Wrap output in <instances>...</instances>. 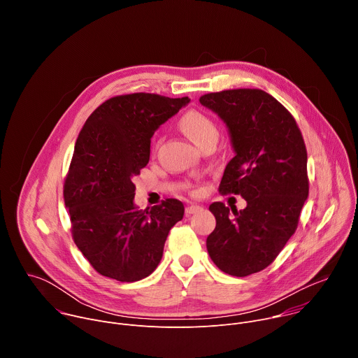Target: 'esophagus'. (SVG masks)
<instances>
[{
	"mask_svg": "<svg viewBox=\"0 0 358 358\" xmlns=\"http://www.w3.org/2000/svg\"><path fill=\"white\" fill-rule=\"evenodd\" d=\"M201 210H202V207L195 206V203H191V206H188V207L185 208V214H187V215H191V214H195V213H198V211H201Z\"/></svg>",
	"mask_w": 358,
	"mask_h": 358,
	"instance_id": "esophagus-1",
	"label": "esophagus"
}]
</instances>
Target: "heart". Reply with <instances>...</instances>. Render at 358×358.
<instances>
[{
  "instance_id": "obj_1",
  "label": "heart",
  "mask_w": 358,
  "mask_h": 358,
  "mask_svg": "<svg viewBox=\"0 0 358 358\" xmlns=\"http://www.w3.org/2000/svg\"><path fill=\"white\" fill-rule=\"evenodd\" d=\"M178 126L198 147H202L208 141H217L220 136L218 127L213 122V119L198 110L185 112L180 117ZM159 144H160V140L156 138L152 141V148H157Z\"/></svg>"
}]
</instances>
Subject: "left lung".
<instances>
[{"label":"left lung","mask_w":358,"mask_h":358,"mask_svg":"<svg viewBox=\"0 0 358 358\" xmlns=\"http://www.w3.org/2000/svg\"><path fill=\"white\" fill-rule=\"evenodd\" d=\"M199 103L227 124L235 157L227 164L221 194H238L246 208L214 202L217 227L207 238L213 262L243 278L268 268L294 234L309 195L308 151L290 112L261 89L207 93Z\"/></svg>","instance_id":"obj_1"}]
</instances>
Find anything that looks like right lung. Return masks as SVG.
<instances>
[{"label": "right lung", "instance_id": "1", "mask_svg": "<svg viewBox=\"0 0 358 358\" xmlns=\"http://www.w3.org/2000/svg\"><path fill=\"white\" fill-rule=\"evenodd\" d=\"M189 99L156 93L103 101L83 124L64 184L72 238L96 272L119 282L147 278L159 266L170 229L184 206L167 198L138 210L136 185L150 160V138Z\"/></svg>", "mask_w": 358, "mask_h": 358}]
</instances>
